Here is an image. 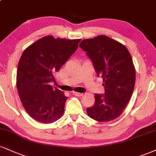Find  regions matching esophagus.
Masks as SVG:
<instances>
[{
    "instance_id": "esophagus-1",
    "label": "esophagus",
    "mask_w": 156,
    "mask_h": 156,
    "mask_svg": "<svg viewBox=\"0 0 156 156\" xmlns=\"http://www.w3.org/2000/svg\"><path fill=\"white\" fill-rule=\"evenodd\" d=\"M73 94H74V95H76V96H78V97H80V96H82V95H83V94H82V93L75 92V91H73Z\"/></svg>"
}]
</instances>
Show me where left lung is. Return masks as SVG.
Segmentation results:
<instances>
[{
  "instance_id": "left-lung-1",
  "label": "left lung",
  "mask_w": 156,
  "mask_h": 156,
  "mask_svg": "<svg viewBox=\"0 0 156 156\" xmlns=\"http://www.w3.org/2000/svg\"><path fill=\"white\" fill-rule=\"evenodd\" d=\"M79 46L91 59L97 76L104 80L105 93L95 94L94 105L86 108L88 115L99 122L117 119L134 91L136 73L130 53L106 35L85 39Z\"/></svg>"
}]
</instances>
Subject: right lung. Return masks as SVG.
Here are the masks:
<instances>
[{
    "mask_svg": "<svg viewBox=\"0 0 156 156\" xmlns=\"http://www.w3.org/2000/svg\"><path fill=\"white\" fill-rule=\"evenodd\" d=\"M80 39L42 37L26 48L17 67L16 87L24 108L30 117L43 123L61 118L68 97L54 88V75L77 50Z\"/></svg>",
    "mask_w": 156,
    "mask_h": 156,
    "instance_id": "1",
    "label": "right lung"
}]
</instances>
